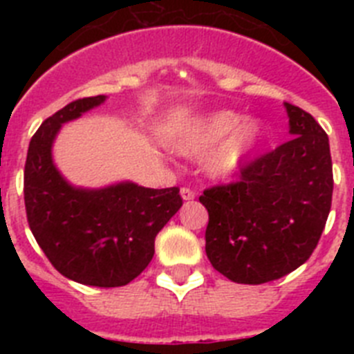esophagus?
Segmentation results:
<instances>
[{
	"mask_svg": "<svg viewBox=\"0 0 354 354\" xmlns=\"http://www.w3.org/2000/svg\"><path fill=\"white\" fill-rule=\"evenodd\" d=\"M180 196H183V200L189 202V200L195 198V192H193V189H189V187H183V189H180Z\"/></svg>",
	"mask_w": 354,
	"mask_h": 354,
	"instance_id": "esophagus-1",
	"label": "esophagus"
}]
</instances>
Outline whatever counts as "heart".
Masks as SVG:
<instances>
[{"mask_svg":"<svg viewBox=\"0 0 354 354\" xmlns=\"http://www.w3.org/2000/svg\"><path fill=\"white\" fill-rule=\"evenodd\" d=\"M264 138V124L257 117H243L237 111L220 109L198 118L174 140L177 154L205 156V174L216 180L239 174Z\"/></svg>","mask_w":354,"mask_h":354,"instance_id":"1","label":"heart"}]
</instances>
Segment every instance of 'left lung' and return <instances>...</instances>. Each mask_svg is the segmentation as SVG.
<instances>
[{
	"label": "left lung",
	"mask_w": 354,
	"mask_h": 354,
	"mask_svg": "<svg viewBox=\"0 0 354 354\" xmlns=\"http://www.w3.org/2000/svg\"><path fill=\"white\" fill-rule=\"evenodd\" d=\"M292 138L250 162L241 180L205 189V253L236 283L271 282L305 264L331 207L326 133L310 113L283 102Z\"/></svg>",
	"instance_id": "left-lung-1"
}]
</instances>
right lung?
<instances>
[{
	"label": "right lung",
	"instance_id": "obj_1",
	"mask_svg": "<svg viewBox=\"0 0 354 354\" xmlns=\"http://www.w3.org/2000/svg\"><path fill=\"white\" fill-rule=\"evenodd\" d=\"M106 99H80L42 122L28 147L24 204L31 232L56 271L83 286L120 287L149 266L156 236L183 200L179 187L152 189L133 180L74 186L58 170L53 145L62 126Z\"/></svg>",
	"mask_w": 354,
	"mask_h": 354
}]
</instances>
